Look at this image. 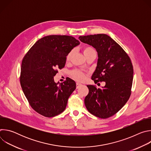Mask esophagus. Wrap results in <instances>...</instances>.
I'll list each match as a JSON object with an SVG mask.
<instances>
[{
	"label": "esophagus",
	"instance_id": "34e87169",
	"mask_svg": "<svg viewBox=\"0 0 151 151\" xmlns=\"http://www.w3.org/2000/svg\"><path fill=\"white\" fill-rule=\"evenodd\" d=\"M82 85L81 83H79V82H77V83H76V88H77V89L79 88V87H81Z\"/></svg>",
	"mask_w": 151,
	"mask_h": 151
}]
</instances>
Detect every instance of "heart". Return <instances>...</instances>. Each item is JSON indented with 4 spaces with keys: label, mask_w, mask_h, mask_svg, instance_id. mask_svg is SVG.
Instances as JSON below:
<instances>
[{
    "label": "heart",
    "mask_w": 151,
    "mask_h": 151,
    "mask_svg": "<svg viewBox=\"0 0 151 151\" xmlns=\"http://www.w3.org/2000/svg\"><path fill=\"white\" fill-rule=\"evenodd\" d=\"M83 54L85 57H87V55H89L92 54H96L95 50L93 48H92L91 47H88V46L85 47L83 48ZM73 52H74V50H72L68 53V54L66 56L67 61H69L70 59ZM72 75L74 78H75L76 79H77L78 81H82L85 78V75L82 72H81V71H79V70H75V71L72 72Z\"/></svg>",
    "instance_id": "obj_1"
}]
</instances>
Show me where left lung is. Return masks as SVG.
I'll use <instances>...</instances> for the list:
<instances>
[{"label": "left lung", "mask_w": 151, "mask_h": 151, "mask_svg": "<svg viewBox=\"0 0 151 151\" xmlns=\"http://www.w3.org/2000/svg\"><path fill=\"white\" fill-rule=\"evenodd\" d=\"M81 42L97 52V66L91 79L95 83L105 82L101 88L89 85L84 103L93 115L106 119L117 113L131 94L133 68L131 60L121 47L105 34L79 36Z\"/></svg>", "instance_id": "left-lung-1"}]
</instances>
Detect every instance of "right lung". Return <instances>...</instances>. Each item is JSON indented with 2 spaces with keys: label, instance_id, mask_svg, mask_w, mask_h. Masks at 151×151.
I'll return each instance as SVG.
<instances>
[{
  "label": "right lung",
  "instance_id": "obj_1",
  "mask_svg": "<svg viewBox=\"0 0 151 151\" xmlns=\"http://www.w3.org/2000/svg\"><path fill=\"white\" fill-rule=\"evenodd\" d=\"M80 42L66 35H50L39 39L21 63L20 83L32 108L45 117H53L65 110L76 89L70 78L60 84L54 82L57 69L65 66L66 56Z\"/></svg>",
  "mask_w": 151,
  "mask_h": 151
}]
</instances>
